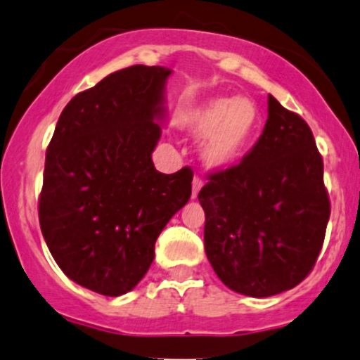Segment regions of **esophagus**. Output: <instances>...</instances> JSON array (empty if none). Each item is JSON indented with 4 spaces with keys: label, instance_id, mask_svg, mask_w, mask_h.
<instances>
[{
    "label": "esophagus",
    "instance_id": "1",
    "mask_svg": "<svg viewBox=\"0 0 360 360\" xmlns=\"http://www.w3.org/2000/svg\"><path fill=\"white\" fill-rule=\"evenodd\" d=\"M202 186H203V181H202V177H198V176H195V177H193V191H191L193 198H196V196H198V191L202 190Z\"/></svg>",
    "mask_w": 360,
    "mask_h": 360
}]
</instances>
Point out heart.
Listing matches in <instances>:
<instances>
[{
  "label": "heart",
  "mask_w": 360,
  "mask_h": 360,
  "mask_svg": "<svg viewBox=\"0 0 360 360\" xmlns=\"http://www.w3.org/2000/svg\"><path fill=\"white\" fill-rule=\"evenodd\" d=\"M259 129V112L243 98H214L188 115V131L205 139L203 160L212 169L236 164Z\"/></svg>",
  "instance_id": "obj_1"
}]
</instances>
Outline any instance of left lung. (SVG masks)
<instances>
[{
	"label": "left lung",
	"instance_id": "8db88e82",
	"mask_svg": "<svg viewBox=\"0 0 360 360\" xmlns=\"http://www.w3.org/2000/svg\"><path fill=\"white\" fill-rule=\"evenodd\" d=\"M267 105L259 141L240 164L210 174L198 193L210 266L228 288L255 298L307 278L331 212L307 122L271 94Z\"/></svg>",
	"mask_w": 360,
	"mask_h": 360
}]
</instances>
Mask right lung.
Instances as JSON below:
<instances>
[{
  "label": "right lung",
  "instance_id": "add662e5",
  "mask_svg": "<svg viewBox=\"0 0 360 360\" xmlns=\"http://www.w3.org/2000/svg\"><path fill=\"white\" fill-rule=\"evenodd\" d=\"M165 67L132 65L75 94L46 150L39 224L77 285L119 297L138 285L155 241L191 196L193 170L155 169Z\"/></svg>",
  "mask_w": 360,
  "mask_h": 360
}]
</instances>
